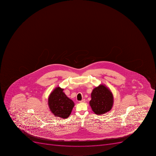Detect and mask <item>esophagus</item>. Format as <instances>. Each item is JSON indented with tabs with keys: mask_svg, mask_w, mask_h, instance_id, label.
Returning a JSON list of instances; mask_svg holds the SVG:
<instances>
[{
	"mask_svg": "<svg viewBox=\"0 0 156 156\" xmlns=\"http://www.w3.org/2000/svg\"><path fill=\"white\" fill-rule=\"evenodd\" d=\"M85 102V99H83L82 100H81V101H80V103H84V102Z\"/></svg>",
	"mask_w": 156,
	"mask_h": 156,
	"instance_id": "esophagus-1",
	"label": "esophagus"
}]
</instances>
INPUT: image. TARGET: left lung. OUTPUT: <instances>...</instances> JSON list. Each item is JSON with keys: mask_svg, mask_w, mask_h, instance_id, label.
<instances>
[{"mask_svg": "<svg viewBox=\"0 0 156 156\" xmlns=\"http://www.w3.org/2000/svg\"><path fill=\"white\" fill-rule=\"evenodd\" d=\"M89 102L92 110L96 115H103L110 111L114 103L113 95L108 88L100 84L93 89Z\"/></svg>", "mask_w": 156, "mask_h": 156, "instance_id": "1", "label": "left lung"}]
</instances>
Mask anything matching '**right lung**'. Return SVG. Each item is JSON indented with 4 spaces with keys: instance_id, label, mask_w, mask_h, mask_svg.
<instances>
[{
    "instance_id": "1",
    "label": "right lung",
    "mask_w": 156,
    "mask_h": 156,
    "mask_svg": "<svg viewBox=\"0 0 156 156\" xmlns=\"http://www.w3.org/2000/svg\"><path fill=\"white\" fill-rule=\"evenodd\" d=\"M64 89L55 88L49 96V107L55 117L66 119L70 115L75 106L73 101L63 92Z\"/></svg>"
}]
</instances>
